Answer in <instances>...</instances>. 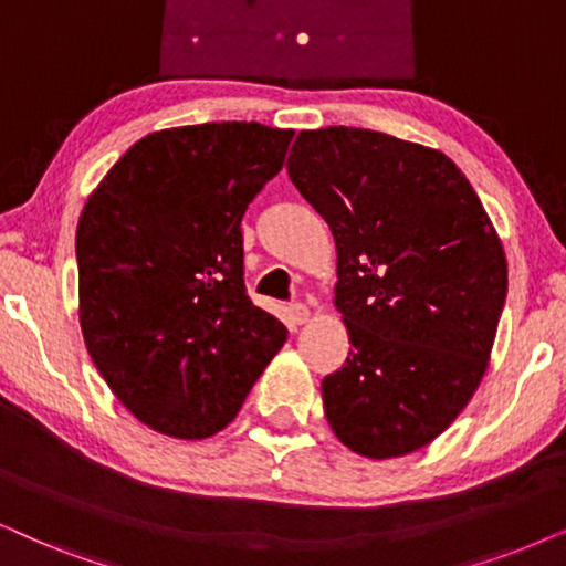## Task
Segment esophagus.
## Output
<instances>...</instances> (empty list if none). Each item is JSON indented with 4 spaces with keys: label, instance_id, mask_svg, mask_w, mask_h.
Segmentation results:
<instances>
[{
    "label": "esophagus",
    "instance_id": "esophagus-1",
    "mask_svg": "<svg viewBox=\"0 0 566 566\" xmlns=\"http://www.w3.org/2000/svg\"><path fill=\"white\" fill-rule=\"evenodd\" d=\"M290 318L295 321V324H307V321H311V307H307L305 303H292Z\"/></svg>",
    "mask_w": 566,
    "mask_h": 566
}]
</instances>
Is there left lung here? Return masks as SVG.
<instances>
[{"label":"left lung","instance_id":"obj_1","mask_svg":"<svg viewBox=\"0 0 566 566\" xmlns=\"http://www.w3.org/2000/svg\"><path fill=\"white\" fill-rule=\"evenodd\" d=\"M287 171L336 242L349 355L321 384L328 426L368 460L410 454L483 381L506 297L502 240L460 167L420 143L303 130Z\"/></svg>","mask_w":566,"mask_h":566}]
</instances>
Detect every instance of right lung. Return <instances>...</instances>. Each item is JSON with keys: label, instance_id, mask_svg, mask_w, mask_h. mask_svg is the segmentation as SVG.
Wrapping results in <instances>:
<instances>
[{"label": "right lung", "instance_id": "right-lung-1", "mask_svg": "<svg viewBox=\"0 0 566 566\" xmlns=\"http://www.w3.org/2000/svg\"><path fill=\"white\" fill-rule=\"evenodd\" d=\"M292 130L169 127L106 171L77 221V316L114 397L171 439L232 423L287 328L250 303L240 221Z\"/></svg>", "mask_w": 566, "mask_h": 566}]
</instances>
